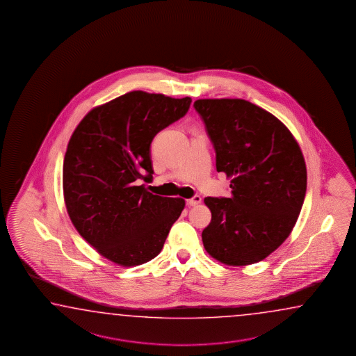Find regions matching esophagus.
<instances>
[{
	"label": "esophagus",
	"mask_w": 356,
	"mask_h": 356,
	"mask_svg": "<svg viewBox=\"0 0 356 356\" xmlns=\"http://www.w3.org/2000/svg\"><path fill=\"white\" fill-rule=\"evenodd\" d=\"M202 201V198H201V195H195V197H192V198H189L187 200V204L188 206H197V204H200Z\"/></svg>",
	"instance_id": "34e87169"
}]
</instances>
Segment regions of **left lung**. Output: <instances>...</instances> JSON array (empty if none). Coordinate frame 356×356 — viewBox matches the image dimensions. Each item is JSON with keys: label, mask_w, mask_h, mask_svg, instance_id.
I'll return each mask as SVG.
<instances>
[{"label": "left lung", "mask_w": 356, "mask_h": 356, "mask_svg": "<svg viewBox=\"0 0 356 356\" xmlns=\"http://www.w3.org/2000/svg\"><path fill=\"white\" fill-rule=\"evenodd\" d=\"M193 107L215 147L217 172L231 178L230 198H204L212 218L203 246L223 264L258 263L284 243L300 216L303 154L282 121L249 101L197 99Z\"/></svg>", "instance_id": "8db88e82"}]
</instances>
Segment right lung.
<instances>
[{"label":"right lung","instance_id":"right-lung-1","mask_svg":"<svg viewBox=\"0 0 356 356\" xmlns=\"http://www.w3.org/2000/svg\"><path fill=\"white\" fill-rule=\"evenodd\" d=\"M189 97L133 91L95 107L70 136L63 164L70 221L96 250L121 266L155 258L184 200L147 192L154 136L183 118Z\"/></svg>","mask_w":356,"mask_h":356}]
</instances>
